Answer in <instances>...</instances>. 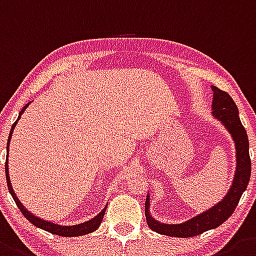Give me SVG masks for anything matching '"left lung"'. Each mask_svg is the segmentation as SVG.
Here are the masks:
<instances>
[{
    "instance_id": "8db88e82",
    "label": "left lung",
    "mask_w": 256,
    "mask_h": 256,
    "mask_svg": "<svg viewBox=\"0 0 256 256\" xmlns=\"http://www.w3.org/2000/svg\"><path fill=\"white\" fill-rule=\"evenodd\" d=\"M212 90H213L212 114L228 131L236 149V171L232 180V185L223 199L220 200V202L182 223H164L152 217L150 196L148 194L145 200V218L149 228L156 234L172 237H191L202 234L208 230L217 228L218 226L231 217V214L234 213L240 202L241 195L248 188L252 174L248 134L238 117L237 106L234 104L228 93L220 90L214 85H212Z\"/></svg>"
}]
</instances>
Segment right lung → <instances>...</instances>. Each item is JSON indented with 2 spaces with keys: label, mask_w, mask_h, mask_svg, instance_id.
<instances>
[{
  "label": "right lung",
  "mask_w": 256,
  "mask_h": 256,
  "mask_svg": "<svg viewBox=\"0 0 256 256\" xmlns=\"http://www.w3.org/2000/svg\"><path fill=\"white\" fill-rule=\"evenodd\" d=\"M30 103L32 102H29L28 104H25L24 107H22V110L20 111L19 116H18V120H16L15 122H14V125L11 126L10 135H8V146H6V156H8V160H6L4 171H6V181H8V191H10L11 196L14 198V200H15V202H16V206H18V208L20 209V212L22 213V216H24V217L26 218L29 222L33 223L36 227H38V228H42V230H44V231L50 232V234H58V236H65V237H75V236H82V234H92V232L96 231V230L100 226V223H102V220H103V217H104L107 206H106L100 212V213L96 214V217L92 218V220H86V222H82V223H79V224H72V226H64V224H58V223L50 222V220H43V218H39V217H36V216H34L32 212H29L24 206H22V202H20V200L18 199V196H16L15 191H14V188H12V185H11L10 174H8V150H10V140H11V136H12L14 128H15L16 124H18V121L20 120L22 114H24V111L26 110L28 106L30 104Z\"/></svg>",
  "instance_id": "1"
}]
</instances>
